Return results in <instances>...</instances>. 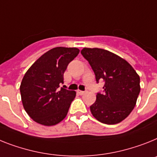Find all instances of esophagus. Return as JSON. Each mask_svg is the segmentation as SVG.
Returning <instances> with one entry per match:
<instances>
[{"label":"esophagus","mask_w":157,"mask_h":157,"mask_svg":"<svg viewBox=\"0 0 157 157\" xmlns=\"http://www.w3.org/2000/svg\"><path fill=\"white\" fill-rule=\"evenodd\" d=\"M77 93L80 95H84L85 93V91H81V90H77Z\"/></svg>","instance_id":"obj_1"}]
</instances>
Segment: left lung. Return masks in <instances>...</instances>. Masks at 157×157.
<instances>
[{"label": "left lung", "mask_w": 157, "mask_h": 157, "mask_svg": "<svg viewBox=\"0 0 157 157\" xmlns=\"http://www.w3.org/2000/svg\"><path fill=\"white\" fill-rule=\"evenodd\" d=\"M81 52L93 68L97 82L105 81L104 93H97L91 113L101 123H120L135 107L140 91L139 75L124 59L108 50L84 48Z\"/></svg>", "instance_id": "left-lung-1"}]
</instances>
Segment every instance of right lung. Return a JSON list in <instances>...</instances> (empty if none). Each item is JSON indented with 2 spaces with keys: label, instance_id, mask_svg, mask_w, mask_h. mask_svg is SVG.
<instances>
[{
  "label": "right lung",
  "instance_id": "obj_1",
  "mask_svg": "<svg viewBox=\"0 0 157 157\" xmlns=\"http://www.w3.org/2000/svg\"><path fill=\"white\" fill-rule=\"evenodd\" d=\"M76 48L56 47L32 64L22 79L20 92L24 109L36 123L52 126L65 118L76 92L59 89L68 64L78 55Z\"/></svg>",
  "mask_w": 157,
  "mask_h": 157
}]
</instances>
